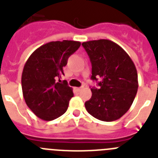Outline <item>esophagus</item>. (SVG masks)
I'll use <instances>...</instances> for the list:
<instances>
[{
    "instance_id": "esophagus-1",
    "label": "esophagus",
    "mask_w": 158,
    "mask_h": 158,
    "mask_svg": "<svg viewBox=\"0 0 158 158\" xmlns=\"http://www.w3.org/2000/svg\"><path fill=\"white\" fill-rule=\"evenodd\" d=\"M83 87H78V88H77V90H78V91H80V90H82V89H83Z\"/></svg>"
}]
</instances>
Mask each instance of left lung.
Returning <instances> with one entry per match:
<instances>
[{
	"label": "left lung",
	"instance_id": "8db88e82",
	"mask_svg": "<svg viewBox=\"0 0 158 158\" xmlns=\"http://www.w3.org/2000/svg\"><path fill=\"white\" fill-rule=\"evenodd\" d=\"M82 45L92 66L90 79H100L99 87L90 89L92 96L85 102V107L98 120H117L128 111L138 91L135 65L129 55L111 40H90Z\"/></svg>",
	"mask_w": 158,
	"mask_h": 158
}]
</instances>
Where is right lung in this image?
I'll use <instances>...</instances> for the list:
<instances>
[{
  "label": "right lung",
  "instance_id": "add662e5",
  "mask_svg": "<svg viewBox=\"0 0 158 158\" xmlns=\"http://www.w3.org/2000/svg\"><path fill=\"white\" fill-rule=\"evenodd\" d=\"M80 45L79 41H52L34 51L24 64L23 95L27 106L40 118L54 120L67 111L74 94L66 81L60 83V79L69 56Z\"/></svg>",
  "mask_w": 158,
  "mask_h": 158
}]
</instances>
